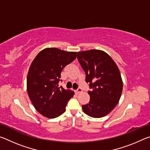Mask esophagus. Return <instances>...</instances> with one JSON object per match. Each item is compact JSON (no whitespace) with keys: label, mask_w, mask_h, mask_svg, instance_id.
Returning a JSON list of instances; mask_svg holds the SVG:
<instances>
[{"label":"esophagus","mask_w":150,"mask_h":150,"mask_svg":"<svg viewBox=\"0 0 150 150\" xmlns=\"http://www.w3.org/2000/svg\"><path fill=\"white\" fill-rule=\"evenodd\" d=\"M81 92H82V88H78L77 90L75 91V93L77 94H79Z\"/></svg>","instance_id":"esophagus-1"}]
</instances>
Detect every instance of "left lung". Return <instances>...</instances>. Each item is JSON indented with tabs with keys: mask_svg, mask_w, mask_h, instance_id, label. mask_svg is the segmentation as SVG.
I'll use <instances>...</instances> for the list:
<instances>
[{
	"mask_svg": "<svg viewBox=\"0 0 150 150\" xmlns=\"http://www.w3.org/2000/svg\"><path fill=\"white\" fill-rule=\"evenodd\" d=\"M77 58L89 83V103L82 106L84 112L93 118L107 115L118 103L123 82L117 65L102 50H91L77 53Z\"/></svg>",
	"mask_w": 150,
	"mask_h": 150,
	"instance_id": "obj_1",
	"label": "left lung"
}]
</instances>
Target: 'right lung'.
I'll return each mask as SVG.
<instances>
[{
  "instance_id": "add662e5",
  "label": "right lung",
  "mask_w": 150,
  "mask_h": 150,
  "mask_svg": "<svg viewBox=\"0 0 150 150\" xmlns=\"http://www.w3.org/2000/svg\"><path fill=\"white\" fill-rule=\"evenodd\" d=\"M77 57V52L55 47L42 50L34 58L27 76V91L32 103L39 113L54 118L64 112L68 101L75 93L59 87L61 73Z\"/></svg>"
}]
</instances>
